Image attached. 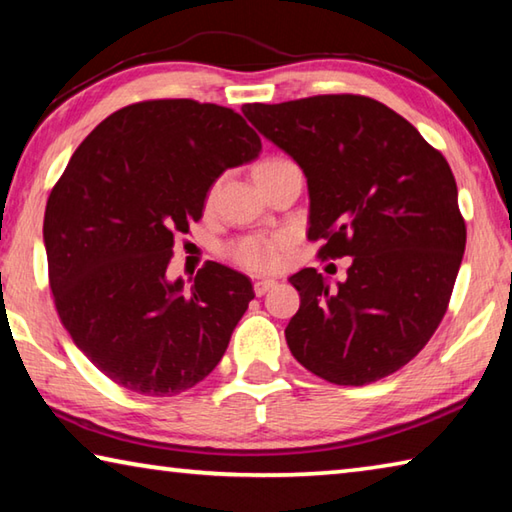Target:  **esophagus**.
Returning <instances> with one entry per match:
<instances>
[{
  "mask_svg": "<svg viewBox=\"0 0 512 512\" xmlns=\"http://www.w3.org/2000/svg\"><path fill=\"white\" fill-rule=\"evenodd\" d=\"M275 287V280H255L253 282V289H255V296H264L268 289Z\"/></svg>",
  "mask_w": 512,
  "mask_h": 512,
  "instance_id": "1",
  "label": "esophagus"
}]
</instances>
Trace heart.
Here are the masks:
<instances>
[{
    "instance_id": "obj_1",
    "label": "heart",
    "mask_w": 512,
    "mask_h": 512,
    "mask_svg": "<svg viewBox=\"0 0 512 512\" xmlns=\"http://www.w3.org/2000/svg\"><path fill=\"white\" fill-rule=\"evenodd\" d=\"M277 160H264L257 164V169H264L268 164H273ZM277 250H280V241L271 239V237H246L237 241L235 246L230 248V257L232 262H237L239 266L248 268V271H268L277 264Z\"/></svg>"
}]
</instances>
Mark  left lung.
Returning a JSON list of instances; mask_svg holds the SVG:
<instances>
[{"label":"left lung","instance_id":"obj_1","mask_svg":"<svg viewBox=\"0 0 512 512\" xmlns=\"http://www.w3.org/2000/svg\"><path fill=\"white\" fill-rule=\"evenodd\" d=\"M246 119L298 162L320 257H352L329 287L316 268L289 282L300 309L284 336L302 366L339 386L393 375L443 320L465 250L454 173L404 117L359 94L248 103Z\"/></svg>","mask_w":512,"mask_h":512}]
</instances>
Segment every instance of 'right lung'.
Masks as SVG:
<instances>
[{"instance_id": "right-lung-1", "label": "right lung", "mask_w": 512, "mask_h": 512, "mask_svg": "<svg viewBox=\"0 0 512 512\" xmlns=\"http://www.w3.org/2000/svg\"><path fill=\"white\" fill-rule=\"evenodd\" d=\"M259 151L235 110L142 101L103 119L51 189L42 235L60 323L126 391L178 395L225 354L253 284L207 262L185 291L167 266L173 237L201 219L216 178Z\"/></svg>"}]
</instances>
